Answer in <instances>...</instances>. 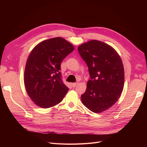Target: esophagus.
Masks as SVG:
<instances>
[{
    "label": "esophagus",
    "instance_id": "esophagus-1",
    "mask_svg": "<svg viewBox=\"0 0 147 147\" xmlns=\"http://www.w3.org/2000/svg\"><path fill=\"white\" fill-rule=\"evenodd\" d=\"M78 84V83H72V86L73 88H75L76 86H77V84Z\"/></svg>",
    "mask_w": 147,
    "mask_h": 147
}]
</instances>
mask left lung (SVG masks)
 Instances as JSON below:
<instances>
[{
  "instance_id": "1",
  "label": "left lung",
  "mask_w": 147,
  "mask_h": 147,
  "mask_svg": "<svg viewBox=\"0 0 147 147\" xmlns=\"http://www.w3.org/2000/svg\"><path fill=\"white\" fill-rule=\"evenodd\" d=\"M78 50L90 76L86 90L81 96L82 103L92 112H102L116 103L123 91L121 59L112 47L96 40L82 44Z\"/></svg>"
}]
</instances>
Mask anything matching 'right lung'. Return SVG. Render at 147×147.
<instances>
[{
  "instance_id": "1",
  "label": "right lung",
  "mask_w": 147,
  "mask_h": 147,
  "mask_svg": "<svg viewBox=\"0 0 147 147\" xmlns=\"http://www.w3.org/2000/svg\"><path fill=\"white\" fill-rule=\"evenodd\" d=\"M74 50L61 37L44 40L30 52L24 71V84L30 98L40 107H51L63 99L69 88L62 80L61 64Z\"/></svg>"
}]
</instances>
